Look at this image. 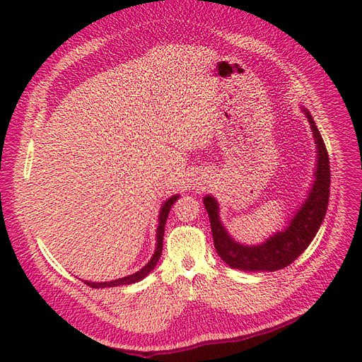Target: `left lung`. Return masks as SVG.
Listing matches in <instances>:
<instances>
[{
	"instance_id": "left-lung-1",
	"label": "left lung",
	"mask_w": 362,
	"mask_h": 362,
	"mask_svg": "<svg viewBox=\"0 0 362 362\" xmlns=\"http://www.w3.org/2000/svg\"><path fill=\"white\" fill-rule=\"evenodd\" d=\"M306 117L310 120L313 134L317 144V172L314 187L308 196V199L302 205L298 214L290 222V226L284 233H278L275 237L264 245L259 246H242L235 243L228 235L225 228L218 221V206L214 198L206 196L204 205L206 208L208 217H210L211 233L214 240V247L229 267L238 270H269L275 272L290 266L294 259L303 254V250L310 246L313 238L323 222L327 202H329V187H331V169L329 156L320 131L317 129L311 115L305 110Z\"/></svg>"
}]
</instances>
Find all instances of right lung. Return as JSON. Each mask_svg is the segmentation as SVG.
<instances>
[{
  "label": "right lung",
  "instance_id": "add662e5",
  "mask_svg": "<svg viewBox=\"0 0 362 362\" xmlns=\"http://www.w3.org/2000/svg\"><path fill=\"white\" fill-rule=\"evenodd\" d=\"M177 201V196H172L170 199H168L166 202H164V205L161 206V211H160V223H158V228H157V247H156V254L152 255V258L149 259L148 264L140 269L137 273H134V275H129V276H125V278H120V279H116V281H110V282H87L84 281L87 286L92 287V288H105V287H117V286H128V284H134V282H139L144 279L145 276H148L151 270L156 267L157 261L160 259V255H161V250H163V235H164V225H166V221H168V216H169V211L170 208L173 205V202Z\"/></svg>",
  "mask_w": 362,
  "mask_h": 362
}]
</instances>
